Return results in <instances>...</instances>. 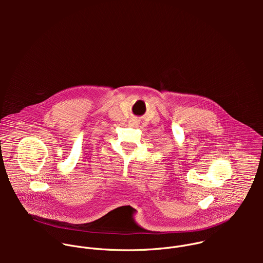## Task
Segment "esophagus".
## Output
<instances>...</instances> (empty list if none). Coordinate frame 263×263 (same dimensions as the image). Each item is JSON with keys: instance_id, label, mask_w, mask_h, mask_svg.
<instances>
[{"instance_id": "1", "label": "esophagus", "mask_w": 263, "mask_h": 263, "mask_svg": "<svg viewBox=\"0 0 263 263\" xmlns=\"http://www.w3.org/2000/svg\"><path fill=\"white\" fill-rule=\"evenodd\" d=\"M134 123H136V122H134Z\"/></svg>"}]
</instances>
